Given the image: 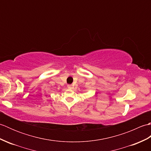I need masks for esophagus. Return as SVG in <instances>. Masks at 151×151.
I'll list each match as a JSON object with an SVG mask.
<instances>
[{"instance_id": "obj_1", "label": "esophagus", "mask_w": 151, "mask_h": 151, "mask_svg": "<svg viewBox=\"0 0 151 151\" xmlns=\"http://www.w3.org/2000/svg\"><path fill=\"white\" fill-rule=\"evenodd\" d=\"M67 88H68L69 89H72L73 88V85L68 84V85H67Z\"/></svg>"}]
</instances>
